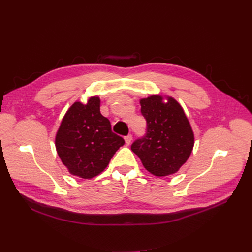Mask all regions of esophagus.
<instances>
[{
	"instance_id": "34e87169",
	"label": "esophagus",
	"mask_w": 252,
	"mask_h": 252,
	"mask_svg": "<svg viewBox=\"0 0 252 252\" xmlns=\"http://www.w3.org/2000/svg\"><path fill=\"white\" fill-rule=\"evenodd\" d=\"M125 141H126V145H130L131 141H132V135L131 134H128L127 136H125Z\"/></svg>"
}]
</instances>
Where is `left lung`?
<instances>
[{
    "label": "left lung",
    "mask_w": 252,
    "mask_h": 252,
    "mask_svg": "<svg viewBox=\"0 0 252 252\" xmlns=\"http://www.w3.org/2000/svg\"><path fill=\"white\" fill-rule=\"evenodd\" d=\"M140 105L147 133L132 143L131 150L152 174L176 173L194 148V132L182 105L170 96L165 101L161 95L142 98Z\"/></svg>",
    "instance_id": "left-lung-1"
}]
</instances>
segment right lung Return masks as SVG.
I'll return each mask as SVG.
<instances>
[{
    "mask_svg": "<svg viewBox=\"0 0 252 252\" xmlns=\"http://www.w3.org/2000/svg\"><path fill=\"white\" fill-rule=\"evenodd\" d=\"M124 143L112 131L109 119L100 114L97 96L86 104L76 101L71 105L55 136L57 154L68 172L85 179L101 173Z\"/></svg>",
    "mask_w": 252,
    "mask_h": 252,
    "instance_id": "right-lung-1",
    "label": "right lung"
}]
</instances>
